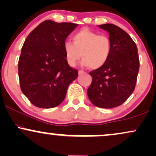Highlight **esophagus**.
<instances>
[{
  "label": "esophagus",
  "instance_id": "obj_1",
  "mask_svg": "<svg viewBox=\"0 0 156 156\" xmlns=\"http://www.w3.org/2000/svg\"><path fill=\"white\" fill-rule=\"evenodd\" d=\"M83 73H85L83 70H78V74H83Z\"/></svg>",
  "mask_w": 156,
  "mask_h": 156
}]
</instances>
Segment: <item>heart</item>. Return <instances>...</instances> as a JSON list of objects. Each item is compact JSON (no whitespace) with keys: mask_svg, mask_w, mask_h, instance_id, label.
Segmentation results:
<instances>
[{"mask_svg":"<svg viewBox=\"0 0 156 156\" xmlns=\"http://www.w3.org/2000/svg\"><path fill=\"white\" fill-rule=\"evenodd\" d=\"M73 41L64 42V51L68 63L73 67L82 57L83 66L92 69L103 67L109 60L112 44L106 35H99L88 29H83L73 36Z\"/></svg>","mask_w":156,"mask_h":156,"instance_id":"b5f03b06","label":"heart"}]
</instances>
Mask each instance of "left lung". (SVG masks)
<instances>
[{"mask_svg": "<svg viewBox=\"0 0 156 156\" xmlns=\"http://www.w3.org/2000/svg\"><path fill=\"white\" fill-rule=\"evenodd\" d=\"M98 27L109 32L112 50L103 67L89 73L92 82L87 94L94 105L110 109L121 105L133 94L140 60L137 46L126 31L112 23Z\"/></svg>", "mask_w": 156, "mask_h": 156, "instance_id": "8db88e82", "label": "left lung"}]
</instances>
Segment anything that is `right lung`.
<instances>
[{
  "mask_svg": "<svg viewBox=\"0 0 156 156\" xmlns=\"http://www.w3.org/2000/svg\"><path fill=\"white\" fill-rule=\"evenodd\" d=\"M78 24L46 20L28 35L18 64L21 91L33 105L50 109L66 98L78 70L69 66L64 42Z\"/></svg>",
  "mask_w": 156,
  "mask_h": 156,
  "instance_id": "1",
  "label": "right lung"
}]
</instances>
